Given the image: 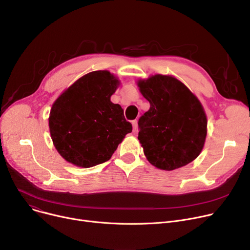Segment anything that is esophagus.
<instances>
[{
    "instance_id": "obj_1",
    "label": "esophagus",
    "mask_w": 250,
    "mask_h": 250,
    "mask_svg": "<svg viewBox=\"0 0 250 250\" xmlns=\"http://www.w3.org/2000/svg\"><path fill=\"white\" fill-rule=\"evenodd\" d=\"M132 125H133V128H134V132H136L137 128H138V121L135 120L132 122Z\"/></svg>"
}]
</instances>
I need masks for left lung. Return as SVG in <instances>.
Here are the masks:
<instances>
[{"mask_svg":"<svg viewBox=\"0 0 250 250\" xmlns=\"http://www.w3.org/2000/svg\"><path fill=\"white\" fill-rule=\"evenodd\" d=\"M138 85L150 102L138 122V139L148 161L168 171L193 161L207 136V116L199 99L171 76L155 75Z\"/></svg>","mask_w":250,"mask_h":250,"instance_id":"left-lung-1","label":"left lung"}]
</instances>
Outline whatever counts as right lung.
I'll return each instance as SVG.
<instances>
[{
    "label": "right lung",
    "mask_w": 250,
    "mask_h": 250,
    "mask_svg": "<svg viewBox=\"0 0 250 250\" xmlns=\"http://www.w3.org/2000/svg\"><path fill=\"white\" fill-rule=\"evenodd\" d=\"M117 85L109 72H91L52 104L50 136L68 162L84 168L106 162L125 136L132 133L121 105L110 101Z\"/></svg>",
    "instance_id": "obj_1"
}]
</instances>
